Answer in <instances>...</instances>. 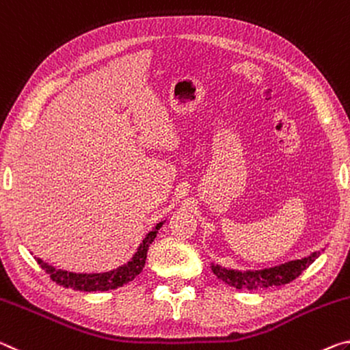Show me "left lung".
Listing matches in <instances>:
<instances>
[{
	"mask_svg": "<svg viewBox=\"0 0 350 350\" xmlns=\"http://www.w3.org/2000/svg\"><path fill=\"white\" fill-rule=\"evenodd\" d=\"M319 251H313L302 259H295L280 265L263 268V270H232V268H225L217 263H211V268L217 278L223 282L231 285L237 290H260L268 287H278V285L288 284L295 280L299 274L307 270L312 265L314 259H318Z\"/></svg>",
	"mask_w": 350,
	"mask_h": 350,
	"instance_id": "8db88e82",
	"label": "left lung"
}]
</instances>
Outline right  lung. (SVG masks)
<instances>
[{
    "instance_id": "right-lung-1",
    "label": "right lung",
    "mask_w": 350,
    "mask_h": 350,
    "mask_svg": "<svg viewBox=\"0 0 350 350\" xmlns=\"http://www.w3.org/2000/svg\"><path fill=\"white\" fill-rule=\"evenodd\" d=\"M165 223V220L157 223L152 228L150 232H147V236L142 239V242L137 246L135 254L130 257L127 263H122L121 267L114 268V270L105 271V273H72L62 270V268H55L49 265L48 262H44L37 257L38 265L49 274V278L65 288H72L79 291H107L114 290L122 285L129 284L130 280H133L137 274L142 271V268L146 265L147 259V250L148 246L157 237L158 229Z\"/></svg>"
}]
</instances>
